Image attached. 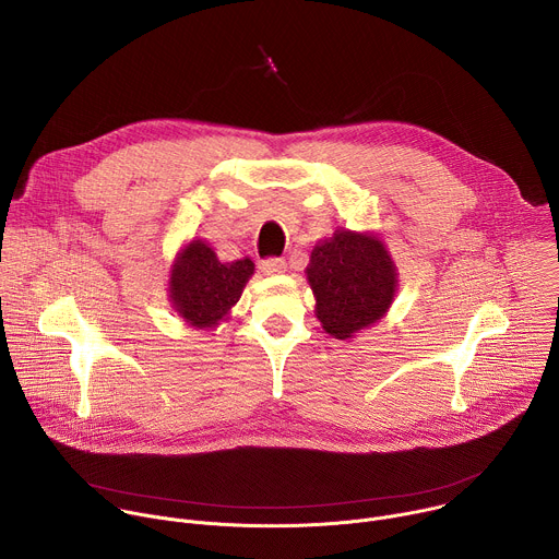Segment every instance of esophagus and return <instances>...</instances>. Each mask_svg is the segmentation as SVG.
I'll return each instance as SVG.
<instances>
[{
    "label": "esophagus",
    "instance_id": "34e87169",
    "mask_svg": "<svg viewBox=\"0 0 559 559\" xmlns=\"http://www.w3.org/2000/svg\"><path fill=\"white\" fill-rule=\"evenodd\" d=\"M261 270H263L265 274H283V272L287 270V263H285L283 259L272 257V259H265V261L261 263Z\"/></svg>",
    "mask_w": 559,
    "mask_h": 559
}]
</instances>
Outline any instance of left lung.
<instances>
[{
  "instance_id": "8db88e82",
  "label": "left lung",
  "mask_w": 559,
  "mask_h": 559,
  "mask_svg": "<svg viewBox=\"0 0 559 559\" xmlns=\"http://www.w3.org/2000/svg\"><path fill=\"white\" fill-rule=\"evenodd\" d=\"M307 281L316 296V318L328 334L345 341L386 311L395 267L376 236L336 231L313 248Z\"/></svg>"
}]
</instances>
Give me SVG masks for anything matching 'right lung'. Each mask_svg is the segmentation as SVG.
I'll list each match as a JSON object with an SVG mask.
<instances>
[{"label":"right lung","mask_w":559,"mask_h":559,"mask_svg":"<svg viewBox=\"0 0 559 559\" xmlns=\"http://www.w3.org/2000/svg\"><path fill=\"white\" fill-rule=\"evenodd\" d=\"M252 274L254 263L250 259L221 263L212 248L192 241L175 263L170 298L190 325L214 328L241 298Z\"/></svg>","instance_id":"add662e5"}]
</instances>
